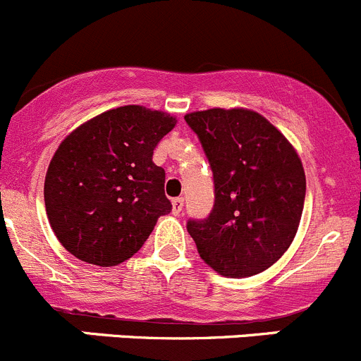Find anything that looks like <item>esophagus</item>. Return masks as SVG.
Segmentation results:
<instances>
[{"label":"esophagus","instance_id":"obj_1","mask_svg":"<svg viewBox=\"0 0 361 361\" xmlns=\"http://www.w3.org/2000/svg\"><path fill=\"white\" fill-rule=\"evenodd\" d=\"M182 205H184V200L180 198H173L172 200V212H173V216H179V214L182 212Z\"/></svg>","mask_w":361,"mask_h":361}]
</instances>
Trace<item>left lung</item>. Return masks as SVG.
Listing matches in <instances>:
<instances>
[{
    "mask_svg": "<svg viewBox=\"0 0 361 361\" xmlns=\"http://www.w3.org/2000/svg\"><path fill=\"white\" fill-rule=\"evenodd\" d=\"M214 176V207L189 219L200 258L226 277L272 267L293 242L305 202V173L293 145L247 109L185 114Z\"/></svg>",
    "mask_w": 361,
    "mask_h": 361,
    "instance_id": "obj_1",
    "label": "left lung"
}]
</instances>
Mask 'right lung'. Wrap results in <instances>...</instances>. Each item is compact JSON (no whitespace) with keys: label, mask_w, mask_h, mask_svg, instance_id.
I'll use <instances>...</instances> for the list:
<instances>
[{"label":"right lung","mask_w":361,"mask_h":361,"mask_svg":"<svg viewBox=\"0 0 361 361\" xmlns=\"http://www.w3.org/2000/svg\"><path fill=\"white\" fill-rule=\"evenodd\" d=\"M176 123L170 114L126 105L99 114L61 142L45 176V210L75 258L119 265L172 210L165 170L152 154Z\"/></svg>","instance_id":"1"}]
</instances>
